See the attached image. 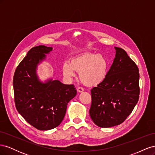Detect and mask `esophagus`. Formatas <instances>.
Here are the masks:
<instances>
[{"label": "esophagus", "mask_w": 155, "mask_h": 155, "mask_svg": "<svg viewBox=\"0 0 155 155\" xmlns=\"http://www.w3.org/2000/svg\"><path fill=\"white\" fill-rule=\"evenodd\" d=\"M77 91L78 92H83L84 91V88L82 87H78L77 88Z\"/></svg>", "instance_id": "34e87169"}]
</instances>
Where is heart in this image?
<instances>
[{"label":"heart","mask_w":155,"mask_h":155,"mask_svg":"<svg viewBox=\"0 0 155 155\" xmlns=\"http://www.w3.org/2000/svg\"><path fill=\"white\" fill-rule=\"evenodd\" d=\"M109 63L102 55L85 53L72 58L63 64V73L67 79L76 76L79 73L81 82L88 87L99 85L106 78Z\"/></svg>","instance_id":"obj_1"}]
</instances>
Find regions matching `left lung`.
<instances>
[{
	"label": "left lung",
	"mask_w": 155,
	"mask_h": 155,
	"mask_svg": "<svg viewBox=\"0 0 155 155\" xmlns=\"http://www.w3.org/2000/svg\"><path fill=\"white\" fill-rule=\"evenodd\" d=\"M115 58L105 79L91 90L89 114L100 127L121 124L132 112L139 99V70L126 51L114 47Z\"/></svg>",
	"instance_id": "8db88e82"
}]
</instances>
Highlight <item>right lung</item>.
Wrapping results in <instances>:
<instances>
[{
  "label": "right lung",
  "instance_id": "right-lung-1",
  "mask_svg": "<svg viewBox=\"0 0 155 155\" xmlns=\"http://www.w3.org/2000/svg\"><path fill=\"white\" fill-rule=\"evenodd\" d=\"M51 50L44 45L30 49L17 67L13 80L17 111L28 123L41 130L52 129L61 123L68 103L77 94L74 85L52 79L45 83L39 79L37 66Z\"/></svg>",
  "mask_w": 155,
  "mask_h": 155
}]
</instances>
